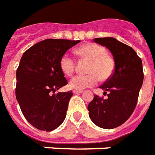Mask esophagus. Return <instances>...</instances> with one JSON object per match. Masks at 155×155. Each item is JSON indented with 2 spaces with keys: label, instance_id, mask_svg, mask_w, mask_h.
<instances>
[{
  "label": "esophagus",
  "instance_id": "34e87169",
  "mask_svg": "<svg viewBox=\"0 0 155 155\" xmlns=\"http://www.w3.org/2000/svg\"><path fill=\"white\" fill-rule=\"evenodd\" d=\"M83 91H84L74 90V91H73V93H74V94H81V93H83Z\"/></svg>",
  "mask_w": 155,
  "mask_h": 155
}]
</instances>
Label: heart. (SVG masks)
I'll list each match as a JSON object with an SVG mask.
<instances>
[{"label": "heart", "mask_w": 155, "mask_h": 155, "mask_svg": "<svg viewBox=\"0 0 155 155\" xmlns=\"http://www.w3.org/2000/svg\"><path fill=\"white\" fill-rule=\"evenodd\" d=\"M80 56L90 60L87 75H76L70 80V87L75 90L82 91L87 87L95 86L99 78L101 80H108L112 75L114 69L113 59L107 55L106 49L100 45L88 43L76 49ZM60 67L61 71L67 75H71L75 68V61L68 54L60 58Z\"/></svg>", "instance_id": "1"}]
</instances>
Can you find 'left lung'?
Wrapping results in <instances>:
<instances>
[{
    "label": "left lung",
    "mask_w": 155,
    "mask_h": 155,
    "mask_svg": "<svg viewBox=\"0 0 155 155\" xmlns=\"http://www.w3.org/2000/svg\"><path fill=\"white\" fill-rule=\"evenodd\" d=\"M94 41L112 54L114 71L100 87L105 94L108 92L107 99L95 95L87 110L95 125L113 129L125 123L136 107L144 77L143 63L134 49L114 37L95 38Z\"/></svg>",
    "instance_id": "obj_1"
}]
</instances>
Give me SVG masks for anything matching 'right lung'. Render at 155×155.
<instances>
[{
	"instance_id": "right-lung-1",
	"label": "right lung",
	"mask_w": 155,
	"mask_h": 155,
	"mask_svg": "<svg viewBox=\"0 0 155 155\" xmlns=\"http://www.w3.org/2000/svg\"><path fill=\"white\" fill-rule=\"evenodd\" d=\"M80 42L47 39L29 48L21 57L16 70V98L24 116L34 127L51 131L64 121L72 91L55 94L68 84L60 60Z\"/></svg>"
}]
</instances>
